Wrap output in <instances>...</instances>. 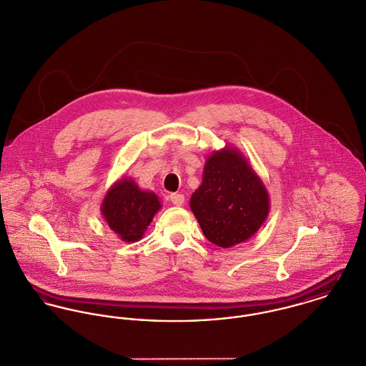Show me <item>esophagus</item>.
<instances>
[{"instance_id": "1", "label": "esophagus", "mask_w": 366, "mask_h": 366, "mask_svg": "<svg viewBox=\"0 0 366 366\" xmlns=\"http://www.w3.org/2000/svg\"><path fill=\"white\" fill-rule=\"evenodd\" d=\"M169 200L175 204V206H182L184 202H185V197L181 194H171L169 195Z\"/></svg>"}]
</instances>
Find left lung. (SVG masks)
Segmentation results:
<instances>
[{
    "instance_id": "obj_1",
    "label": "left lung",
    "mask_w": 366,
    "mask_h": 366,
    "mask_svg": "<svg viewBox=\"0 0 366 366\" xmlns=\"http://www.w3.org/2000/svg\"><path fill=\"white\" fill-rule=\"evenodd\" d=\"M189 206L204 237L231 248L252 238L266 222L270 197L248 159L237 147L224 146L207 156Z\"/></svg>"
}]
</instances>
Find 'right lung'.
I'll return each instance as SVG.
<instances>
[{
  "label": "right lung",
  "instance_id": "1",
  "mask_svg": "<svg viewBox=\"0 0 366 366\" xmlns=\"http://www.w3.org/2000/svg\"><path fill=\"white\" fill-rule=\"evenodd\" d=\"M160 209L159 197L131 177L114 182L100 204L104 222L124 242H138Z\"/></svg>",
  "mask_w": 366,
  "mask_h": 366
}]
</instances>
